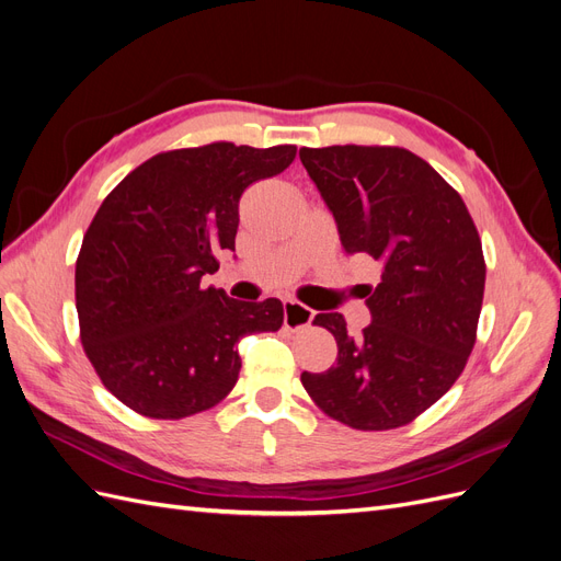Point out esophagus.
<instances>
[{
  "label": "esophagus",
  "mask_w": 561,
  "mask_h": 561,
  "mask_svg": "<svg viewBox=\"0 0 561 561\" xmlns=\"http://www.w3.org/2000/svg\"><path fill=\"white\" fill-rule=\"evenodd\" d=\"M311 320H313V311L309 307H304V304H299L295 299L283 301V322H285L287 330L309 328Z\"/></svg>",
  "instance_id": "1"
}]
</instances>
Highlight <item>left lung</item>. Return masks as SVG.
I'll return each instance as SVG.
<instances>
[{"mask_svg":"<svg viewBox=\"0 0 561 561\" xmlns=\"http://www.w3.org/2000/svg\"><path fill=\"white\" fill-rule=\"evenodd\" d=\"M346 252L381 264L360 336L342 313L313 325L336 339V363L304 371L311 400L355 431L407 426L461 377L478 336L486 264L478 227L451 184L402 147L299 149Z\"/></svg>","mask_w":561,"mask_h":561,"instance_id":"left-lung-1","label":"left lung"}]
</instances>
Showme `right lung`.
<instances>
[{"label":"right lung","mask_w":561,"mask_h":561,"mask_svg":"<svg viewBox=\"0 0 561 561\" xmlns=\"http://www.w3.org/2000/svg\"><path fill=\"white\" fill-rule=\"evenodd\" d=\"M295 145L233 142L161 151L98 208L77 257L83 353L114 398L147 419H184L239 381L236 344L283 325L278 299L239 301L201 278L233 250L239 201L283 173Z\"/></svg>","instance_id":"add662e5"}]
</instances>
